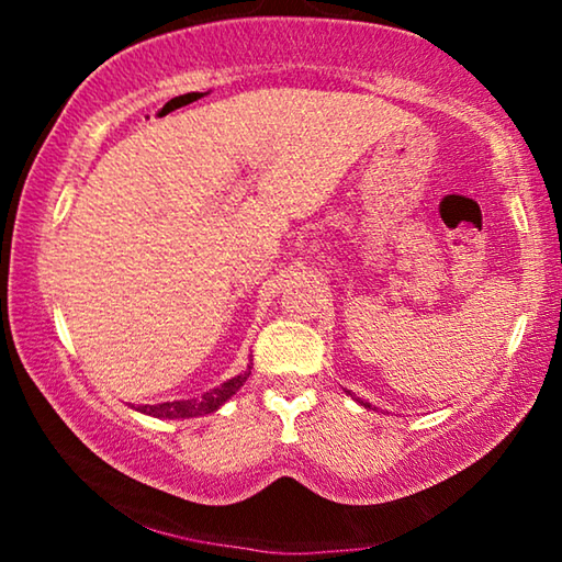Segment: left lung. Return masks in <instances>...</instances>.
Masks as SVG:
<instances>
[{
	"label": "left lung",
	"instance_id": "8db88e82",
	"mask_svg": "<svg viewBox=\"0 0 562 562\" xmlns=\"http://www.w3.org/2000/svg\"><path fill=\"white\" fill-rule=\"evenodd\" d=\"M364 406H367V404H364Z\"/></svg>",
	"mask_w": 562,
	"mask_h": 562
}]
</instances>
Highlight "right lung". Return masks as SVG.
Returning a JSON list of instances; mask_svg holds the SVG:
<instances>
[{
	"instance_id": "1",
	"label": "right lung",
	"mask_w": 562,
	"mask_h": 562,
	"mask_svg": "<svg viewBox=\"0 0 562 562\" xmlns=\"http://www.w3.org/2000/svg\"><path fill=\"white\" fill-rule=\"evenodd\" d=\"M247 376H250V367H247V372H243L240 376L227 379L223 386L213 389V392L203 394L201 398H188V402L146 404V406H138V412H144L148 416H158V418H188V416L211 414V412H215V408H221L227 398H231L237 389L247 382Z\"/></svg>"
}]
</instances>
